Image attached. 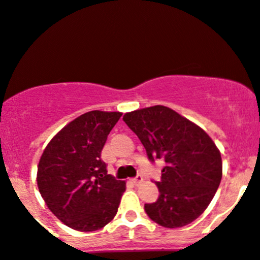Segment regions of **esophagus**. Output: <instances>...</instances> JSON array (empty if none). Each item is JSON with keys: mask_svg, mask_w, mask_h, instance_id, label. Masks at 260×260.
<instances>
[{"mask_svg": "<svg viewBox=\"0 0 260 260\" xmlns=\"http://www.w3.org/2000/svg\"><path fill=\"white\" fill-rule=\"evenodd\" d=\"M132 181H133V182H135V184H136V185L141 184V182H142V181H143V176H142V175H141V174H138V175H137V176H136V178H133V179H132Z\"/></svg>", "mask_w": 260, "mask_h": 260, "instance_id": "obj_1", "label": "esophagus"}]
</instances>
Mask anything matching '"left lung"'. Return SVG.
Instances as JSON below:
<instances>
[{
  "mask_svg": "<svg viewBox=\"0 0 260 260\" xmlns=\"http://www.w3.org/2000/svg\"><path fill=\"white\" fill-rule=\"evenodd\" d=\"M148 159L165 162L155 181L159 198L145 204L150 219L167 228L186 226L207 209L222 178L221 154L204 129L172 108L153 106L123 116Z\"/></svg>",
  "mask_w": 260,
  "mask_h": 260,
  "instance_id": "8db88e82",
  "label": "left lung"
}]
</instances>
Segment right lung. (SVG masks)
<instances>
[{"mask_svg": "<svg viewBox=\"0 0 260 260\" xmlns=\"http://www.w3.org/2000/svg\"><path fill=\"white\" fill-rule=\"evenodd\" d=\"M122 113L91 111L58 133L39 160L37 182L48 209L64 224L92 232L112 221L125 182L107 174L101 152Z\"/></svg>", "mask_w": 260, "mask_h": 260, "instance_id": "1", "label": "right lung"}]
</instances>
